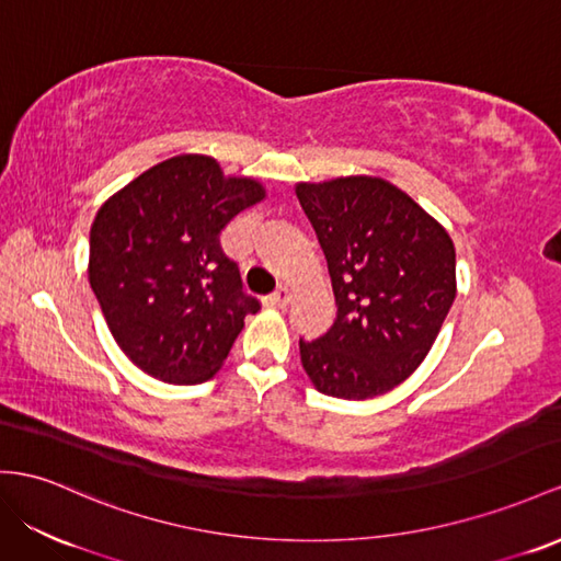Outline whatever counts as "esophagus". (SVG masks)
<instances>
[{
    "label": "esophagus",
    "mask_w": 561,
    "mask_h": 561,
    "mask_svg": "<svg viewBox=\"0 0 561 561\" xmlns=\"http://www.w3.org/2000/svg\"><path fill=\"white\" fill-rule=\"evenodd\" d=\"M289 300H291V291L286 289V286H279L275 294H270L265 298V304L272 306V308H286V306H289Z\"/></svg>",
    "instance_id": "obj_1"
}]
</instances>
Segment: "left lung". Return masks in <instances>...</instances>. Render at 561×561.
<instances>
[{
	"instance_id": "1",
	"label": "left lung",
	"mask_w": 561,
	"mask_h": 561,
	"mask_svg": "<svg viewBox=\"0 0 561 561\" xmlns=\"http://www.w3.org/2000/svg\"><path fill=\"white\" fill-rule=\"evenodd\" d=\"M300 208L318 234L336 320L300 363L324 396L365 400L405 381L434 346L455 300L448 232L379 178L300 182Z\"/></svg>"
}]
</instances>
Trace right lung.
<instances>
[{
    "mask_svg": "<svg viewBox=\"0 0 561 561\" xmlns=\"http://www.w3.org/2000/svg\"><path fill=\"white\" fill-rule=\"evenodd\" d=\"M265 190L186 153L141 172L99 208L90 286L130 360L168 383L208 381L261 300L243 291L220 232Z\"/></svg>",
    "mask_w": 561,
    "mask_h": 561,
    "instance_id": "obj_1",
    "label": "right lung"
}]
</instances>
